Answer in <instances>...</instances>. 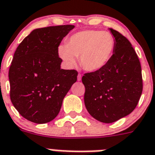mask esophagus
Wrapping results in <instances>:
<instances>
[{"instance_id":"1","label":"esophagus","mask_w":155,"mask_h":155,"mask_svg":"<svg viewBox=\"0 0 155 155\" xmlns=\"http://www.w3.org/2000/svg\"><path fill=\"white\" fill-rule=\"evenodd\" d=\"M82 79V75L81 74H78V77H77V80L78 81H80Z\"/></svg>"}]
</instances>
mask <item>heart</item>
Returning a JSON list of instances; mask_svg holds the SVG:
<instances>
[{
    "label": "heart",
    "mask_w": 155,
    "mask_h": 155,
    "mask_svg": "<svg viewBox=\"0 0 155 155\" xmlns=\"http://www.w3.org/2000/svg\"><path fill=\"white\" fill-rule=\"evenodd\" d=\"M115 47V39L106 31L87 30L74 34L67 45L59 46L60 58L69 67L76 63L80 57V64L84 70L97 71L110 61Z\"/></svg>",
    "instance_id": "heart-1"
}]
</instances>
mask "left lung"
I'll use <instances>...</instances> for the list:
<instances>
[{
    "instance_id": "left-lung-1",
    "label": "left lung",
    "mask_w": 155,
    "mask_h": 155,
    "mask_svg": "<svg viewBox=\"0 0 155 155\" xmlns=\"http://www.w3.org/2000/svg\"><path fill=\"white\" fill-rule=\"evenodd\" d=\"M110 31L115 39L111 59L102 69L82 78L88 113L107 124L131 114L143 91L141 65L132 44L118 31Z\"/></svg>"
}]
</instances>
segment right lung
I'll return each mask as SVG.
<instances>
[{
	"label": "right lung",
	"instance_id": "right-lung-1",
	"mask_svg": "<svg viewBox=\"0 0 155 155\" xmlns=\"http://www.w3.org/2000/svg\"><path fill=\"white\" fill-rule=\"evenodd\" d=\"M75 27L38 28L19 45L9 68L10 98L19 114L36 124L53 120L77 80L75 70L61 68L58 46Z\"/></svg>",
	"mask_w": 155,
	"mask_h": 155
}]
</instances>
